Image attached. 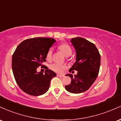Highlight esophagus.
I'll list each match as a JSON object with an SVG mask.
<instances>
[{
  "label": "esophagus",
  "mask_w": 121,
  "mask_h": 121,
  "mask_svg": "<svg viewBox=\"0 0 121 121\" xmlns=\"http://www.w3.org/2000/svg\"><path fill=\"white\" fill-rule=\"evenodd\" d=\"M57 76H58V77H64V75H60V74H57Z\"/></svg>",
  "instance_id": "obj_1"
}]
</instances>
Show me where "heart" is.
<instances>
[{
	"label": "heart",
	"mask_w": 121,
	"mask_h": 121,
	"mask_svg": "<svg viewBox=\"0 0 121 121\" xmlns=\"http://www.w3.org/2000/svg\"><path fill=\"white\" fill-rule=\"evenodd\" d=\"M58 49L62 52L66 56H69L71 55L72 50L70 46L67 43H63L58 46ZM52 58V49L50 48L46 54V59L48 61H51ZM66 68V66L60 65L57 63H54L50 66V69L57 73H62Z\"/></svg>",
	"instance_id": "obj_1"
}]
</instances>
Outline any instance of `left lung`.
Returning a JSON list of instances; mask_svg holds the SVG:
<instances>
[{"label":"left lung","mask_w":121,"mask_h":121,"mask_svg":"<svg viewBox=\"0 0 121 121\" xmlns=\"http://www.w3.org/2000/svg\"><path fill=\"white\" fill-rule=\"evenodd\" d=\"M76 51V61L69 71H78L74 77L67 74L71 79V83L65 86L69 92L79 94L86 91L91 86L98 75L101 65V55L93 43L81 37L71 39Z\"/></svg>","instance_id":"left-lung-1"}]
</instances>
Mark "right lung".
I'll return each mask as SVG.
<instances>
[{
    "label": "right lung",
    "mask_w": 121,
    "mask_h": 121,
    "mask_svg": "<svg viewBox=\"0 0 121 121\" xmlns=\"http://www.w3.org/2000/svg\"><path fill=\"white\" fill-rule=\"evenodd\" d=\"M56 40L50 38H34L24 40L19 44L12 58V69L18 86L31 95L44 94L49 89L55 72L46 69L44 73H38L39 66H44L46 54Z\"/></svg>",
    "instance_id": "obj_1"
}]
</instances>
